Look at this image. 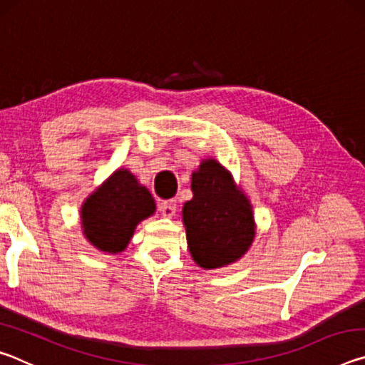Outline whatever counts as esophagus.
I'll list each match as a JSON object with an SVG mask.
<instances>
[{"mask_svg":"<svg viewBox=\"0 0 365 365\" xmlns=\"http://www.w3.org/2000/svg\"><path fill=\"white\" fill-rule=\"evenodd\" d=\"M159 211L163 212L164 217H172V215L175 214L177 211V205L174 200H168V201H163L159 205Z\"/></svg>","mask_w":365,"mask_h":365,"instance_id":"1","label":"esophagus"}]
</instances>
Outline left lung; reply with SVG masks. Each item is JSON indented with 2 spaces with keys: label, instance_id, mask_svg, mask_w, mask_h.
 Listing matches in <instances>:
<instances>
[{
  "label": "left lung",
  "instance_id": "1",
  "mask_svg": "<svg viewBox=\"0 0 365 365\" xmlns=\"http://www.w3.org/2000/svg\"><path fill=\"white\" fill-rule=\"evenodd\" d=\"M193 200L183 206L191 256L202 269L224 267L242 257L255 238L250 201L214 159L191 175Z\"/></svg>",
  "mask_w": 365,
  "mask_h": 365
}]
</instances>
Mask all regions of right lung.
I'll use <instances>...</instances> for the list:
<instances>
[{"mask_svg": "<svg viewBox=\"0 0 365 365\" xmlns=\"http://www.w3.org/2000/svg\"><path fill=\"white\" fill-rule=\"evenodd\" d=\"M150 191L140 187L125 169L115 170L82 207L83 233L104 252H120L130 242L135 227L154 212Z\"/></svg>", "mask_w": 365, "mask_h": 365, "instance_id": "1", "label": "right lung"}]
</instances>
